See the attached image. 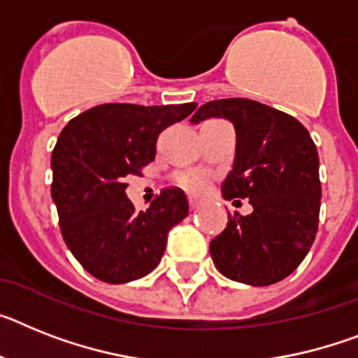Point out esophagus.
I'll list each match as a JSON object with an SVG mask.
<instances>
[{
    "instance_id": "esophagus-1",
    "label": "esophagus",
    "mask_w": 358,
    "mask_h": 358,
    "mask_svg": "<svg viewBox=\"0 0 358 358\" xmlns=\"http://www.w3.org/2000/svg\"><path fill=\"white\" fill-rule=\"evenodd\" d=\"M187 200H189V207H191V209H198V207H200V203H202V200L196 196H189Z\"/></svg>"
}]
</instances>
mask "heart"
Returning a JSON list of instances; mask_svg holds the SVG:
<instances>
[{
    "label": "heart",
    "mask_w": 358,
    "mask_h": 358,
    "mask_svg": "<svg viewBox=\"0 0 358 358\" xmlns=\"http://www.w3.org/2000/svg\"><path fill=\"white\" fill-rule=\"evenodd\" d=\"M173 182L189 193H203L209 187V174L200 169H184L173 176Z\"/></svg>",
    "instance_id": "heart-1"
}]
</instances>
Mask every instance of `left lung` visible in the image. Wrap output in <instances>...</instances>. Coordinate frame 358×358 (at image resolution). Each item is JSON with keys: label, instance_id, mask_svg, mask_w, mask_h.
<instances>
[{"label": "left lung", "instance_id": "1", "mask_svg": "<svg viewBox=\"0 0 358 358\" xmlns=\"http://www.w3.org/2000/svg\"><path fill=\"white\" fill-rule=\"evenodd\" d=\"M211 116L233 122L236 152L222 184L225 200L248 198L251 215L229 220L209 244L216 269L249 286H269L295 271L313 245L320 213L317 145L289 114L248 98L203 103L198 123Z\"/></svg>", "mask_w": 358, "mask_h": 358}]
</instances>
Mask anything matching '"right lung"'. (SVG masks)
<instances>
[{
  "mask_svg": "<svg viewBox=\"0 0 358 358\" xmlns=\"http://www.w3.org/2000/svg\"><path fill=\"white\" fill-rule=\"evenodd\" d=\"M194 109L196 103H103L78 114L59 133L50 158L59 231L98 280L125 284L151 273L169 231L187 216L178 187L162 189L145 211H136L125 196V180L155 160L162 131Z\"/></svg>",
  "mask_w": 358,
  "mask_h": 358,
  "instance_id": "right-lung-1",
  "label": "right lung"
}]
</instances>
